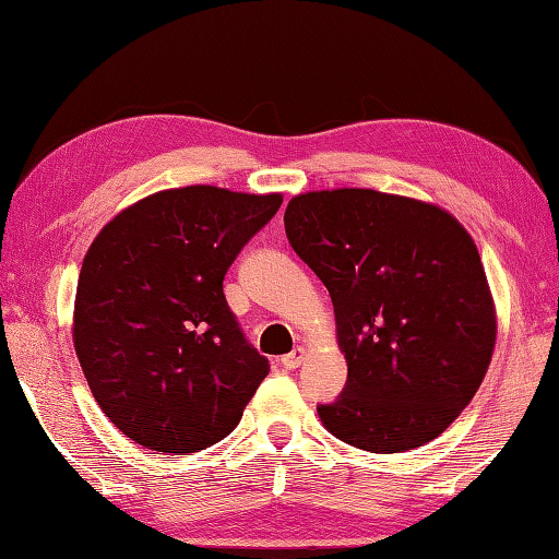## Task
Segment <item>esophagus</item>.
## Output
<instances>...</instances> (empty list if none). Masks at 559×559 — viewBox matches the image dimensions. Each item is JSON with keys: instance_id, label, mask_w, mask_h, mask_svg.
I'll return each instance as SVG.
<instances>
[{"instance_id": "34e87169", "label": "esophagus", "mask_w": 559, "mask_h": 559, "mask_svg": "<svg viewBox=\"0 0 559 559\" xmlns=\"http://www.w3.org/2000/svg\"><path fill=\"white\" fill-rule=\"evenodd\" d=\"M302 357H306V347H293L288 355L281 357V365L286 367V370H296V367L302 362Z\"/></svg>"}]
</instances>
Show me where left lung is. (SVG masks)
<instances>
[{"label":"left lung","instance_id":"left-lung-1","mask_svg":"<svg viewBox=\"0 0 559 559\" xmlns=\"http://www.w3.org/2000/svg\"><path fill=\"white\" fill-rule=\"evenodd\" d=\"M293 251L335 308L347 384L318 416L335 439L402 453L447 431L488 372L498 318L471 234L441 206L377 189L293 197Z\"/></svg>","mask_w":559,"mask_h":559}]
</instances>
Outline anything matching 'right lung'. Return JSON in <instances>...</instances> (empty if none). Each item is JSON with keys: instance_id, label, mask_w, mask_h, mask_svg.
<instances>
[{"instance_id": "right-lung-1", "label": "right lung", "mask_w": 559, "mask_h": 559, "mask_svg": "<svg viewBox=\"0 0 559 559\" xmlns=\"http://www.w3.org/2000/svg\"><path fill=\"white\" fill-rule=\"evenodd\" d=\"M281 202L212 185L163 189L93 239L73 347L103 414L140 447L187 456L222 441L269 374L222 283Z\"/></svg>"}]
</instances>
